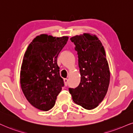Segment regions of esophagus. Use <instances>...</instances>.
I'll use <instances>...</instances> for the list:
<instances>
[{"instance_id":"1","label":"esophagus","mask_w":133,"mask_h":133,"mask_svg":"<svg viewBox=\"0 0 133 133\" xmlns=\"http://www.w3.org/2000/svg\"><path fill=\"white\" fill-rule=\"evenodd\" d=\"M68 79H66V78H65V79H64V83H65V85L66 86L68 85Z\"/></svg>"}]
</instances>
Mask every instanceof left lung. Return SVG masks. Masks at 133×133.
Masks as SVG:
<instances>
[{
    "label": "left lung",
    "instance_id": "1",
    "mask_svg": "<svg viewBox=\"0 0 133 133\" xmlns=\"http://www.w3.org/2000/svg\"><path fill=\"white\" fill-rule=\"evenodd\" d=\"M78 55L81 81L69 88L72 99L85 109L97 107L107 92L110 70L102 44L96 36L84 33L70 38Z\"/></svg>",
    "mask_w": 133,
    "mask_h": 133
}]
</instances>
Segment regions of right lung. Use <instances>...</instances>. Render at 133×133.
I'll return each instance as SVG.
<instances>
[{
    "mask_svg": "<svg viewBox=\"0 0 133 133\" xmlns=\"http://www.w3.org/2000/svg\"><path fill=\"white\" fill-rule=\"evenodd\" d=\"M68 39V36L41 34L29 44L24 55L20 71L21 89L28 101L41 110L53 107L64 86L57 57Z\"/></svg>",
    "mask_w": 133,
    "mask_h": 133,
    "instance_id": "1",
    "label": "right lung"
}]
</instances>
